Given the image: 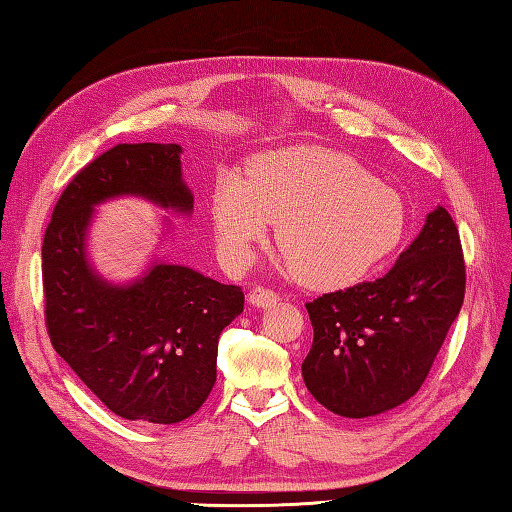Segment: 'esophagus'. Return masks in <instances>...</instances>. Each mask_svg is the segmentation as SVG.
Masks as SVG:
<instances>
[{"label":"esophagus","instance_id":"esophagus-1","mask_svg":"<svg viewBox=\"0 0 512 512\" xmlns=\"http://www.w3.org/2000/svg\"><path fill=\"white\" fill-rule=\"evenodd\" d=\"M277 299H279L277 292L268 290V288H264V286H255L253 290H250V295H248L250 306H255V308H270V306H275Z\"/></svg>","mask_w":512,"mask_h":512}]
</instances>
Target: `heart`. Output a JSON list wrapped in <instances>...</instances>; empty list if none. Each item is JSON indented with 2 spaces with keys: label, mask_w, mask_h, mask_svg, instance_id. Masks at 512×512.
Wrapping results in <instances>:
<instances>
[{
  "label": "heart",
  "mask_w": 512,
  "mask_h": 512,
  "mask_svg": "<svg viewBox=\"0 0 512 512\" xmlns=\"http://www.w3.org/2000/svg\"><path fill=\"white\" fill-rule=\"evenodd\" d=\"M211 220L228 268H246L277 222L284 266L310 288L339 290L394 253L407 211L400 195L354 158L295 147L259 158L248 180L222 173Z\"/></svg>",
  "instance_id": "b5f03b06"
}]
</instances>
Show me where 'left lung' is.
Here are the masks:
<instances>
[{
	"instance_id": "left-lung-1",
	"label": "left lung",
	"mask_w": 512,
	"mask_h": 512,
	"mask_svg": "<svg viewBox=\"0 0 512 512\" xmlns=\"http://www.w3.org/2000/svg\"><path fill=\"white\" fill-rule=\"evenodd\" d=\"M464 286L458 226L438 206L385 277L306 303L314 339L301 374L310 394L343 418L407 402L460 314Z\"/></svg>"
}]
</instances>
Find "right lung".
<instances>
[{
  "label": "right lung",
  "instance_id": "add662e5",
  "mask_svg": "<svg viewBox=\"0 0 512 512\" xmlns=\"http://www.w3.org/2000/svg\"><path fill=\"white\" fill-rule=\"evenodd\" d=\"M182 147L116 145L70 180L43 235L41 273L52 347L116 416L173 424L193 416L217 378V341L244 310V292L198 270L154 262L132 284L94 273L88 228L94 206L136 195L193 211Z\"/></svg>",
  "mask_w": 512,
  "mask_h": 512
}]
</instances>
